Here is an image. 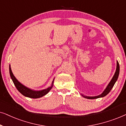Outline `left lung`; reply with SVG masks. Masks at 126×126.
<instances>
[{
	"label": "left lung",
	"instance_id": "1",
	"mask_svg": "<svg viewBox=\"0 0 126 126\" xmlns=\"http://www.w3.org/2000/svg\"><path fill=\"white\" fill-rule=\"evenodd\" d=\"M119 71H120V67H119V64L118 62L117 61V66H116V71L115 74H114L113 78H112L111 80L110 81V82L109 83L108 86H107V88H105V89L104 90V92L102 93L100 95H97V96H94V97H89V96H85V95H83L82 94V95L85 98H88V99H95V98H100V97H103L107 95L108 94L110 93V90L113 88V86L115 85L117 79H118L119 74Z\"/></svg>",
	"mask_w": 126,
	"mask_h": 126
}]
</instances>
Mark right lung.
I'll return each instance as SVG.
<instances>
[{"instance_id": "1", "label": "right lung", "mask_w": 126, "mask_h": 126, "mask_svg": "<svg viewBox=\"0 0 126 126\" xmlns=\"http://www.w3.org/2000/svg\"><path fill=\"white\" fill-rule=\"evenodd\" d=\"M9 70H10V74L11 78V79H12L14 85L16 86V88L17 89V90L22 94L25 97H29V98H40V97H41L44 96V95L47 94L49 92V90H51L52 88L53 87L54 79H53L51 86L47 89H46L41 90H38H38H32L31 89L25 86L24 85H23L22 83H20L17 79H16L14 75H13L12 71H11L10 65L9 66Z\"/></svg>"}]
</instances>
